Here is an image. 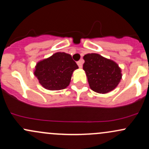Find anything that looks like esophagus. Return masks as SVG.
Segmentation results:
<instances>
[{
  "label": "esophagus",
  "instance_id": "obj_1",
  "mask_svg": "<svg viewBox=\"0 0 149 149\" xmlns=\"http://www.w3.org/2000/svg\"><path fill=\"white\" fill-rule=\"evenodd\" d=\"M77 64L78 65L79 68H82V66H83V61H82V60L77 61Z\"/></svg>",
  "mask_w": 149,
  "mask_h": 149
}]
</instances>
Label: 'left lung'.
Here are the masks:
<instances>
[{
	"mask_svg": "<svg viewBox=\"0 0 149 149\" xmlns=\"http://www.w3.org/2000/svg\"><path fill=\"white\" fill-rule=\"evenodd\" d=\"M83 59V69L93 91L105 94L117 87L122 74L116 62L95 53L85 54Z\"/></svg>",
	"mask_w": 149,
	"mask_h": 149,
	"instance_id": "1",
	"label": "left lung"
}]
</instances>
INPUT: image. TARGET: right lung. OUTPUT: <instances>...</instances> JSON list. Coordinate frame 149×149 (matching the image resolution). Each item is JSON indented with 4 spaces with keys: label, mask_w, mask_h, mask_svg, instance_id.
<instances>
[{
    "label": "right lung",
    "mask_w": 149,
    "mask_h": 149,
    "mask_svg": "<svg viewBox=\"0 0 149 149\" xmlns=\"http://www.w3.org/2000/svg\"><path fill=\"white\" fill-rule=\"evenodd\" d=\"M78 68L70 54L57 52L39 61L36 66L34 75L40 85L47 90H63L69 85L73 71Z\"/></svg>",
    "instance_id": "add662e5"
}]
</instances>
